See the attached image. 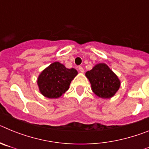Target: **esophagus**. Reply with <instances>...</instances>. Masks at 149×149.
<instances>
[{
  "instance_id": "34e87169",
  "label": "esophagus",
  "mask_w": 149,
  "mask_h": 149,
  "mask_svg": "<svg viewBox=\"0 0 149 149\" xmlns=\"http://www.w3.org/2000/svg\"><path fill=\"white\" fill-rule=\"evenodd\" d=\"M78 69H79V71H80L81 72H82V73L84 72V68H83L82 66H79Z\"/></svg>"
}]
</instances>
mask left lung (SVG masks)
I'll list each match as a JSON object with an SVG mask.
<instances>
[{
  "label": "left lung",
  "mask_w": 149,
  "mask_h": 149,
  "mask_svg": "<svg viewBox=\"0 0 149 149\" xmlns=\"http://www.w3.org/2000/svg\"><path fill=\"white\" fill-rule=\"evenodd\" d=\"M86 76L90 82L93 92L100 98H111L120 86L119 79L105 63L95 65L92 70L86 72Z\"/></svg>",
  "instance_id": "8db88e82"
}]
</instances>
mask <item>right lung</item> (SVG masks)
Here are the masks:
<instances>
[{"mask_svg":"<svg viewBox=\"0 0 149 149\" xmlns=\"http://www.w3.org/2000/svg\"><path fill=\"white\" fill-rule=\"evenodd\" d=\"M77 74L74 68H67L55 62L43 70L37 80L40 93L48 98H57L66 92Z\"/></svg>","mask_w":149,"mask_h":149,"instance_id":"1","label":"right lung"}]
</instances>
